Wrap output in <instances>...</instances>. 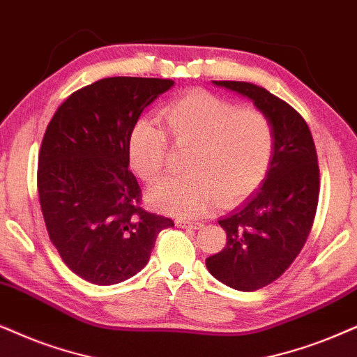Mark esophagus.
I'll use <instances>...</instances> for the list:
<instances>
[{
	"instance_id": "1",
	"label": "esophagus",
	"mask_w": 357,
	"mask_h": 357,
	"mask_svg": "<svg viewBox=\"0 0 357 357\" xmlns=\"http://www.w3.org/2000/svg\"><path fill=\"white\" fill-rule=\"evenodd\" d=\"M179 225V227H183V229H201L202 225V222H199V220H197V222H188V220H178V222H176Z\"/></svg>"
}]
</instances>
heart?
Listing matches in <instances>:
<instances>
[{
    "instance_id": "heart-1",
    "label": "heart",
    "mask_w": 357,
    "mask_h": 357,
    "mask_svg": "<svg viewBox=\"0 0 357 357\" xmlns=\"http://www.w3.org/2000/svg\"><path fill=\"white\" fill-rule=\"evenodd\" d=\"M166 132L174 148L191 153L186 178H169L148 192L156 209L197 218L220 201L231 206L261 186L272 166L275 130L265 112L241 107L214 93L194 90L165 108ZM169 143L163 130L139 121L130 133L132 169L145 181L163 174Z\"/></svg>"
}]
</instances>
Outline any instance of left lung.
I'll use <instances>...</instances> for the list:
<instances>
[{
	"instance_id": "left-lung-1",
	"label": "left lung",
	"mask_w": 357,
	"mask_h": 357,
	"mask_svg": "<svg viewBox=\"0 0 357 357\" xmlns=\"http://www.w3.org/2000/svg\"><path fill=\"white\" fill-rule=\"evenodd\" d=\"M250 98L272 120L275 151L260 189L219 220L227 242L206 267L224 285L241 291L267 287L293 264L313 227L319 168L313 137L298 112L250 82L214 80Z\"/></svg>"
}]
</instances>
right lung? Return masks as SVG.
Segmentation results:
<instances>
[{
	"mask_svg": "<svg viewBox=\"0 0 357 357\" xmlns=\"http://www.w3.org/2000/svg\"><path fill=\"white\" fill-rule=\"evenodd\" d=\"M169 79L108 77L77 90L49 121L38 191L49 238L64 264L93 285H115L150 260L156 237L174 227L139 206L128 139Z\"/></svg>",
	"mask_w": 357,
	"mask_h": 357,
	"instance_id": "obj_1",
	"label": "right lung"
}]
</instances>
